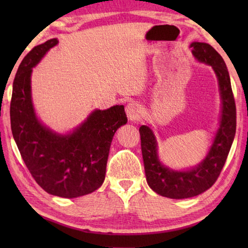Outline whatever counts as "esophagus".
Returning a JSON list of instances; mask_svg holds the SVG:
<instances>
[{"label":"esophagus","mask_w":248,"mask_h":248,"mask_svg":"<svg viewBox=\"0 0 248 248\" xmlns=\"http://www.w3.org/2000/svg\"><path fill=\"white\" fill-rule=\"evenodd\" d=\"M125 113H127L129 120L136 121V120H139L140 117L141 109L138 103L131 102L127 105V107H125Z\"/></svg>","instance_id":"1"}]
</instances>
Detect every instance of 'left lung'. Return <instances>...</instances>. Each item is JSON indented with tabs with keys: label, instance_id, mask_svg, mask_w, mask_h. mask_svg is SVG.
<instances>
[{
	"label": "left lung",
	"instance_id": "8db88e82",
	"mask_svg": "<svg viewBox=\"0 0 248 248\" xmlns=\"http://www.w3.org/2000/svg\"><path fill=\"white\" fill-rule=\"evenodd\" d=\"M192 53L200 62L212 66L217 77L222 116L213 144L204 160L188 170H173L164 166L157 156L155 134L148 125L140 128L141 154L148 186L161 196L182 199L197 196L217 180L232 145L236 128V110L230 77L223 57L209 44L192 43Z\"/></svg>",
	"mask_w": 248,
	"mask_h": 248
}]
</instances>
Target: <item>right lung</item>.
<instances>
[{
    "mask_svg": "<svg viewBox=\"0 0 248 248\" xmlns=\"http://www.w3.org/2000/svg\"><path fill=\"white\" fill-rule=\"evenodd\" d=\"M57 44L53 38L36 46L21 62L13 84L10 124L20 155L38 186L54 196L76 198L102 186L113 136L128 119L124 105H114L93 110L69 134L41 124L31 102V68Z\"/></svg>",
    "mask_w": 248,
    "mask_h": 248,
    "instance_id": "obj_1",
    "label": "right lung"
}]
</instances>
